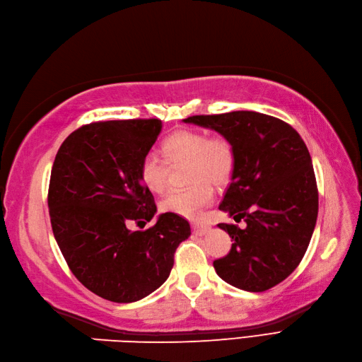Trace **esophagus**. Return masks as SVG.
<instances>
[{
	"label": "esophagus",
	"mask_w": 362,
	"mask_h": 362,
	"mask_svg": "<svg viewBox=\"0 0 362 362\" xmlns=\"http://www.w3.org/2000/svg\"><path fill=\"white\" fill-rule=\"evenodd\" d=\"M209 226L205 223H192V233L196 235H205L206 233H209Z\"/></svg>",
	"instance_id": "34e87169"
}]
</instances>
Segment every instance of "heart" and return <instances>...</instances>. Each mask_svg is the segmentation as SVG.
<instances>
[{"label": "heart", "mask_w": 362, "mask_h": 362, "mask_svg": "<svg viewBox=\"0 0 362 362\" xmlns=\"http://www.w3.org/2000/svg\"><path fill=\"white\" fill-rule=\"evenodd\" d=\"M162 159L170 166L187 163L185 182L191 187L166 196L160 209L182 217H199L200 211L211 205L214 189L229 183L235 170V146L225 134L209 136L202 129H177L160 144ZM164 163V164H165ZM156 156H145L139 166V177L154 194H163L168 188L170 169Z\"/></svg>", "instance_id": "heart-1"}]
</instances>
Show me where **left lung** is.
Listing matches in <instances>:
<instances>
[{"label":"left lung","instance_id":"left-lung-1","mask_svg":"<svg viewBox=\"0 0 362 362\" xmlns=\"http://www.w3.org/2000/svg\"><path fill=\"white\" fill-rule=\"evenodd\" d=\"M185 122L216 129L235 146V170L218 209L246 228L218 223L233 238L214 262L217 275L247 292L286 280L308 251L318 217V188L308 146L284 120L257 111L199 115Z\"/></svg>","mask_w":362,"mask_h":362}]
</instances>
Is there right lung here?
<instances>
[{
  "label": "right lung",
  "mask_w": 362,
  "mask_h": 362,
  "mask_svg": "<svg viewBox=\"0 0 362 362\" xmlns=\"http://www.w3.org/2000/svg\"><path fill=\"white\" fill-rule=\"evenodd\" d=\"M162 132L160 119L91 122L59 146L49 185L53 235L78 280L100 298L133 303L160 287L177 246L191 235L188 220L156 214L139 166Z\"/></svg>",
  "instance_id": "right-lung-1"
}]
</instances>
